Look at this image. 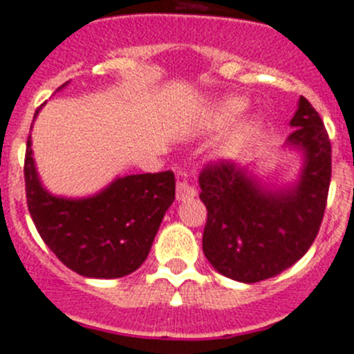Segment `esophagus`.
Returning <instances> with one entry per match:
<instances>
[{
	"mask_svg": "<svg viewBox=\"0 0 354 354\" xmlns=\"http://www.w3.org/2000/svg\"><path fill=\"white\" fill-rule=\"evenodd\" d=\"M196 196H197V190L194 185H190L188 181H178V185H176V199L178 201L194 199Z\"/></svg>",
	"mask_w": 354,
	"mask_h": 354,
	"instance_id": "obj_1",
	"label": "esophagus"
}]
</instances>
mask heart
<instances>
[{
  "mask_svg": "<svg viewBox=\"0 0 354 354\" xmlns=\"http://www.w3.org/2000/svg\"><path fill=\"white\" fill-rule=\"evenodd\" d=\"M248 108V101L241 95H225V97L218 99L209 111L206 113V127L213 131L227 127L232 122L236 124L229 129L222 143H220V155L223 157H236L241 151L246 150L250 145L255 143L262 132L266 131V120L260 115H246V117H239ZM240 119L239 121L236 118Z\"/></svg>",
  "mask_w": 354,
  "mask_h": 354,
  "instance_id": "obj_1",
  "label": "heart"
}]
</instances>
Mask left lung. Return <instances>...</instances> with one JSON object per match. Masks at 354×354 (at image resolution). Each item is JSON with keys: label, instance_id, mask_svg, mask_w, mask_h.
Returning a JSON list of instances; mask_svg holds the SVG:
<instances>
[{"label": "left lung", "instance_id": "obj_1", "mask_svg": "<svg viewBox=\"0 0 354 354\" xmlns=\"http://www.w3.org/2000/svg\"><path fill=\"white\" fill-rule=\"evenodd\" d=\"M286 147L302 153L299 178L276 187L250 166L220 160L199 176L207 209L203 252L234 281L257 283L302 259L318 236L332 176V147L318 111L300 95Z\"/></svg>", "mask_w": 354, "mask_h": 354}]
</instances>
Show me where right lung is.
<instances>
[{"label": "right lung", "mask_w": 354, "mask_h": 354, "mask_svg": "<svg viewBox=\"0 0 354 354\" xmlns=\"http://www.w3.org/2000/svg\"><path fill=\"white\" fill-rule=\"evenodd\" d=\"M24 178L29 213L41 239L66 267L95 279H115L140 269L176 187L173 171H164L118 176L88 197L54 196L38 176L31 136Z\"/></svg>", "instance_id": "right-lung-1"}]
</instances>
